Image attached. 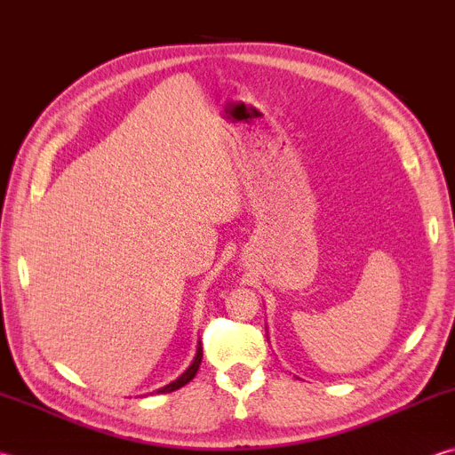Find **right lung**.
I'll return each mask as SVG.
<instances>
[{
	"instance_id": "obj_1",
	"label": "right lung",
	"mask_w": 455,
	"mask_h": 455,
	"mask_svg": "<svg viewBox=\"0 0 455 455\" xmlns=\"http://www.w3.org/2000/svg\"><path fill=\"white\" fill-rule=\"evenodd\" d=\"M201 359H203V347H201V341H199V345H197V353H195V359H193V363L189 364V369H187L181 377H177L175 380L169 382V385H165V387H162V388H157L156 393H157V395H165V393H173V390L185 387L187 382H189L195 375H197L199 364H201Z\"/></svg>"
}]
</instances>
